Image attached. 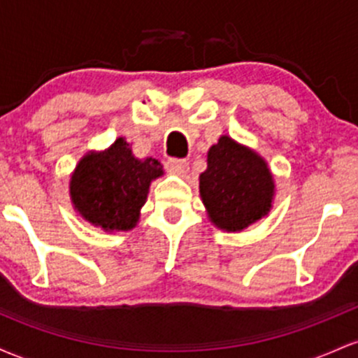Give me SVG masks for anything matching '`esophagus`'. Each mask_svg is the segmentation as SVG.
<instances>
[{
  "mask_svg": "<svg viewBox=\"0 0 358 358\" xmlns=\"http://www.w3.org/2000/svg\"><path fill=\"white\" fill-rule=\"evenodd\" d=\"M166 168H168V171H170V173L183 176L188 171V163H187V159L171 158V159H168V162H166Z\"/></svg>",
  "mask_w": 358,
  "mask_h": 358,
  "instance_id": "34e87169",
  "label": "esophagus"
}]
</instances>
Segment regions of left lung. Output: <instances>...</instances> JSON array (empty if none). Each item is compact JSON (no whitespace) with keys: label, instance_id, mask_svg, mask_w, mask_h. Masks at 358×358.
I'll return each instance as SVG.
<instances>
[{"label":"left lung","instance_id":"obj_1","mask_svg":"<svg viewBox=\"0 0 358 358\" xmlns=\"http://www.w3.org/2000/svg\"><path fill=\"white\" fill-rule=\"evenodd\" d=\"M199 188L208 220L225 232H241L268 217L276 195L268 162L227 134L207 151Z\"/></svg>","mask_w":358,"mask_h":358}]
</instances>
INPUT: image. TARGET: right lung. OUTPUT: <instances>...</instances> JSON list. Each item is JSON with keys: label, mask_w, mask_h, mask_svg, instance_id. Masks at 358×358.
Listing matches in <instances>:
<instances>
[{"label": "right lung", "mask_w": 358, "mask_h": 358, "mask_svg": "<svg viewBox=\"0 0 358 358\" xmlns=\"http://www.w3.org/2000/svg\"><path fill=\"white\" fill-rule=\"evenodd\" d=\"M158 159H139L126 138L102 151H87L69 180L73 210L104 232L133 231L146 203L150 185L163 176Z\"/></svg>", "instance_id": "1"}]
</instances>
